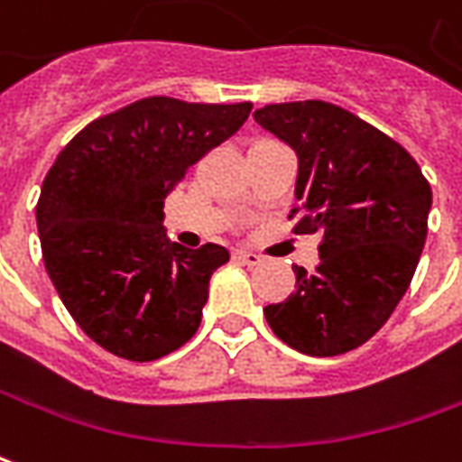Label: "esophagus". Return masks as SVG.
Returning <instances> with one entry per match:
<instances>
[{"label": "esophagus", "instance_id": "34e87169", "mask_svg": "<svg viewBox=\"0 0 462 462\" xmlns=\"http://www.w3.org/2000/svg\"><path fill=\"white\" fill-rule=\"evenodd\" d=\"M235 257L245 264H260L263 263V254L250 253V250H235Z\"/></svg>", "mask_w": 462, "mask_h": 462}]
</instances>
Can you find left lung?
<instances>
[{
  "instance_id": "1",
  "label": "left lung",
  "mask_w": 462,
  "mask_h": 462,
  "mask_svg": "<svg viewBox=\"0 0 462 462\" xmlns=\"http://www.w3.org/2000/svg\"><path fill=\"white\" fill-rule=\"evenodd\" d=\"M257 125L300 160L292 232L320 235L315 273L267 305L277 337L312 357L350 353L375 335L411 287L433 192L411 152L353 112L320 102L264 105Z\"/></svg>"
}]
</instances>
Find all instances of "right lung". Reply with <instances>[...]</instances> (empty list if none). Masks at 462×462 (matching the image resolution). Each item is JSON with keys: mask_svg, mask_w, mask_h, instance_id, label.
Returning a JSON list of instances; mask_svg holds the SVG:
<instances>
[{"mask_svg": "<svg viewBox=\"0 0 462 462\" xmlns=\"http://www.w3.org/2000/svg\"><path fill=\"white\" fill-rule=\"evenodd\" d=\"M250 109L144 97L57 154L37 202L42 257L74 322L107 353L150 363L198 332L209 277L230 253L164 240V199Z\"/></svg>", "mask_w": 462, "mask_h": 462, "instance_id": "right-lung-1", "label": "right lung"}]
</instances>
